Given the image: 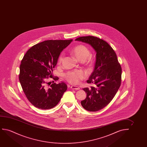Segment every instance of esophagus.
Returning <instances> with one entry per match:
<instances>
[{"mask_svg": "<svg viewBox=\"0 0 147 147\" xmlns=\"http://www.w3.org/2000/svg\"><path fill=\"white\" fill-rule=\"evenodd\" d=\"M71 88L73 89H74V90H79L80 88L78 86H74V85H73L71 86Z\"/></svg>", "mask_w": 147, "mask_h": 147, "instance_id": "esophagus-1", "label": "esophagus"}]
</instances>
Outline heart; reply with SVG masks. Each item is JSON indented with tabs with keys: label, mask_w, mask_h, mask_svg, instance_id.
Returning a JSON list of instances; mask_svg holds the SVG:
<instances>
[{
	"label": "heart",
	"mask_w": 147,
	"mask_h": 147,
	"mask_svg": "<svg viewBox=\"0 0 147 147\" xmlns=\"http://www.w3.org/2000/svg\"><path fill=\"white\" fill-rule=\"evenodd\" d=\"M71 53L77 60L83 62L84 61L90 54L88 48L83 45H79L75 47L71 51ZM64 59V54H61L59 57L58 64H60L62 62ZM88 65H91L92 64V61L91 58H88L86 61ZM85 74L81 71H76L73 72H69L65 75V78L69 82L77 84L80 82L81 80L84 79Z\"/></svg>",
	"instance_id": "obj_1"
}]
</instances>
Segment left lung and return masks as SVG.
<instances>
[{
	"mask_svg": "<svg viewBox=\"0 0 147 147\" xmlns=\"http://www.w3.org/2000/svg\"><path fill=\"white\" fill-rule=\"evenodd\" d=\"M75 40L88 44L96 52L94 70L87 80L95 86L83 89L87 96L81 104L87 111H97L109 105L119 90L121 67L115 51L107 42L94 36H81Z\"/></svg>",
	"mask_w": 147,
	"mask_h": 147,
	"instance_id": "left-lung-1",
	"label": "left lung"
}]
</instances>
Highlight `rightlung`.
I'll use <instances>...</instances> for the list:
<instances>
[{"mask_svg":"<svg viewBox=\"0 0 147 147\" xmlns=\"http://www.w3.org/2000/svg\"><path fill=\"white\" fill-rule=\"evenodd\" d=\"M72 40H45L33 46L23 57L19 80L26 98L36 107L53 108L67 90V86L63 82L48 85L47 81L49 78L58 80V77L53 76V70L61 52Z\"/></svg>","mask_w":147,"mask_h":147,"instance_id":"right-lung-1","label":"right lung"}]
</instances>
